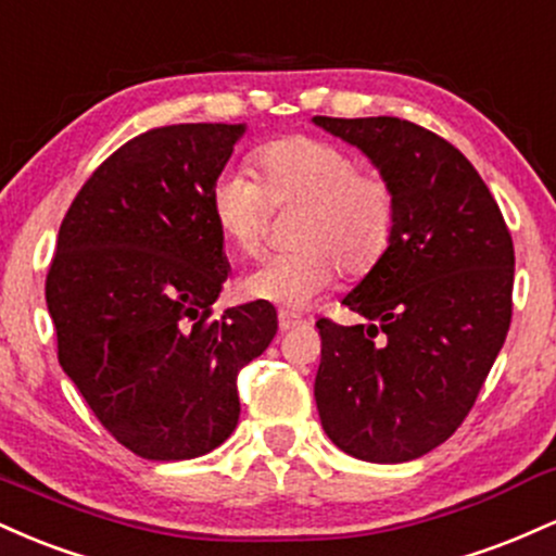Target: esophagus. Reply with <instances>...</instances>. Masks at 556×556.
<instances>
[{"mask_svg":"<svg viewBox=\"0 0 556 556\" xmlns=\"http://www.w3.org/2000/svg\"><path fill=\"white\" fill-rule=\"evenodd\" d=\"M300 324H303V318H300V316L287 314V311H279V329H282V331L295 329V327H300Z\"/></svg>","mask_w":556,"mask_h":556,"instance_id":"obj_1","label":"esophagus"}]
</instances>
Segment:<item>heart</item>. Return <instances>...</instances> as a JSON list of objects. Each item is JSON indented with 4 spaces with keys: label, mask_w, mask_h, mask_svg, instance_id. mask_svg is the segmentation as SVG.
Segmentation results:
<instances>
[{
    "label": "heart",
    "mask_w": 556,
    "mask_h": 556,
    "mask_svg": "<svg viewBox=\"0 0 556 556\" xmlns=\"http://www.w3.org/2000/svg\"><path fill=\"white\" fill-rule=\"evenodd\" d=\"M256 180L225 169L208 188V212L222 240L242 256L264 245L271 212L298 208L292 251L245 274L253 300L303 308L337 277L374 271L397 229V190L384 172L363 169L355 154L316 136H287L253 151Z\"/></svg>",
    "instance_id": "heart-1"
}]
</instances>
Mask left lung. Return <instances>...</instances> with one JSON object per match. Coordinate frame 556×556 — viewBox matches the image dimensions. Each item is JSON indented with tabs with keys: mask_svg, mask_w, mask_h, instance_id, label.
I'll return each instance as SVG.
<instances>
[{
	"mask_svg": "<svg viewBox=\"0 0 556 556\" xmlns=\"http://www.w3.org/2000/svg\"><path fill=\"white\" fill-rule=\"evenodd\" d=\"M397 190L381 264L342 300L366 324L318 318L316 407L327 437L368 463H407L452 437L513 318L515 248L473 164L400 117H314Z\"/></svg>",
	"mask_w": 556,
	"mask_h": 556,
	"instance_id": "1",
	"label": "left lung"
}]
</instances>
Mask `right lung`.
<instances>
[{"label":"right lung","mask_w":556,"mask_h":556,"mask_svg":"<svg viewBox=\"0 0 556 556\" xmlns=\"http://www.w3.org/2000/svg\"><path fill=\"white\" fill-rule=\"evenodd\" d=\"M242 125L146 130L70 203L47 274L56 358L99 424L146 460H190L240 418L238 371L277 334L266 300L214 316L227 279L208 188Z\"/></svg>","instance_id":"1"}]
</instances>
